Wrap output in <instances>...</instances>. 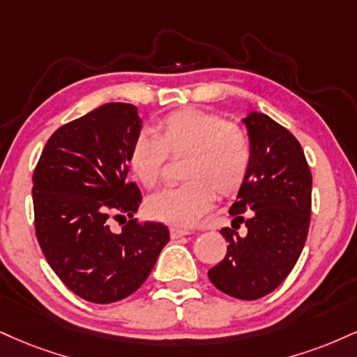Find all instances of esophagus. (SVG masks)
I'll use <instances>...</instances> for the list:
<instances>
[{"instance_id": "obj_1", "label": "esophagus", "mask_w": 357, "mask_h": 357, "mask_svg": "<svg viewBox=\"0 0 357 357\" xmlns=\"http://www.w3.org/2000/svg\"><path fill=\"white\" fill-rule=\"evenodd\" d=\"M169 234H171V239H179L183 238V236H188L191 234L190 229H181V227H169Z\"/></svg>"}]
</instances>
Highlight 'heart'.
Returning <instances> with one entry per match:
<instances>
[{
  "label": "heart",
  "mask_w": 357,
  "mask_h": 357,
  "mask_svg": "<svg viewBox=\"0 0 357 357\" xmlns=\"http://www.w3.org/2000/svg\"><path fill=\"white\" fill-rule=\"evenodd\" d=\"M166 154L186 158L181 179L186 184L156 192L146 211L173 226H192L211 209L216 192L229 196L241 188L251 166V139L241 126L220 114L181 109L158 124L156 136L141 132L131 148V169L144 188L161 181Z\"/></svg>",
  "instance_id": "b5f03b06"
}]
</instances>
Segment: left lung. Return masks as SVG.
Instances as JSON below:
<instances>
[{"instance_id": "left-lung-1", "label": "left lung", "mask_w": 357, "mask_h": 357, "mask_svg": "<svg viewBox=\"0 0 357 357\" xmlns=\"http://www.w3.org/2000/svg\"><path fill=\"white\" fill-rule=\"evenodd\" d=\"M241 121L252 156L229 214L231 226L244 222L246 234L222 227L227 252L208 276L225 294L252 301L276 289L299 259L309 231L312 176L301 144L286 128L257 111Z\"/></svg>"}]
</instances>
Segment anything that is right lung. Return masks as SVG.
<instances>
[{"mask_svg":"<svg viewBox=\"0 0 357 357\" xmlns=\"http://www.w3.org/2000/svg\"><path fill=\"white\" fill-rule=\"evenodd\" d=\"M135 105L108 102L53 132L33 174L36 236L64 286L89 303L121 301L146 281L169 231L128 221L113 233L111 213L132 218L141 203L130 183L132 143L141 132Z\"/></svg>","mask_w":357,"mask_h":357,"instance_id":"obj_1","label":"right lung"}]
</instances>
